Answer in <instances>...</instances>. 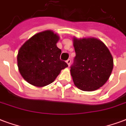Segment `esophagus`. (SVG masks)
<instances>
[{
    "label": "esophagus",
    "instance_id": "34e87169",
    "mask_svg": "<svg viewBox=\"0 0 126 126\" xmlns=\"http://www.w3.org/2000/svg\"><path fill=\"white\" fill-rule=\"evenodd\" d=\"M66 63H67V64L68 65V66H70V64H71V60L70 59L67 60Z\"/></svg>",
    "mask_w": 126,
    "mask_h": 126
}]
</instances>
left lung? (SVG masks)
Here are the masks:
<instances>
[{"mask_svg": "<svg viewBox=\"0 0 126 126\" xmlns=\"http://www.w3.org/2000/svg\"><path fill=\"white\" fill-rule=\"evenodd\" d=\"M76 52L70 74L74 84L82 91L91 92L103 86L113 67L109 49L96 38H73Z\"/></svg>", "mask_w": 126, "mask_h": 126, "instance_id": "8db88e82", "label": "left lung"}]
</instances>
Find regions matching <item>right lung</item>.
Returning <instances> with one entry per match:
<instances>
[{"instance_id":"1","label":"right lung","mask_w":126,"mask_h":126,"mask_svg":"<svg viewBox=\"0 0 126 126\" xmlns=\"http://www.w3.org/2000/svg\"><path fill=\"white\" fill-rule=\"evenodd\" d=\"M58 34L47 30L36 34L20 48L17 64L26 82L36 87L52 83L68 64L60 59L62 51L56 46Z\"/></svg>"}]
</instances>
